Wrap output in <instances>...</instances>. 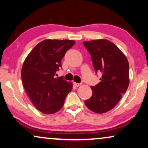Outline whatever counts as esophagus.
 Returning <instances> with one entry per match:
<instances>
[{"mask_svg":"<svg viewBox=\"0 0 148 148\" xmlns=\"http://www.w3.org/2000/svg\"><path fill=\"white\" fill-rule=\"evenodd\" d=\"M73 84H74L75 86L76 87H79V86H80L81 85H82V84H81V83H75V82H74Z\"/></svg>","mask_w":148,"mask_h":148,"instance_id":"34e87169","label":"esophagus"}]
</instances>
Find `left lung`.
I'll use <instances>...</instances> for the list:
<instances>
[{
    "label": "left lung",
    "mask_w": 148,
    "mask_h": 148,
    "mask_svg": "<svg viewBox=\"0 0 148 148\" xmlns=\"http://www.w3.org/2000/svg\"><path fill=\"white\" fill-rule=\"evenodd\" d=\"M92 58L95 72L102 73L100 82L92 86V96L85 101L96 113L112 109L126 92L129 84V65L120 49L109 40L101 39L83 42Z\"/></svg>",
    "instance_id": "left-lung-1"
}]
</instances>
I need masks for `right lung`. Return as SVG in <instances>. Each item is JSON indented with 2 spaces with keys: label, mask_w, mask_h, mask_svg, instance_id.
Returning <instances> with one entry per match:
<instances>
[{
  "label": "right lung",
  "mask_w": 148,
  "mask_h": 148,
  "mask_svg": "<svg viewBox=\"0 0 148 148\" xmlns=\"http://www.w3.org/2000/svg\"><path fill=\"white\" fill-rule=\"evenodd\" d=\"M74 40H45L28 54L21 69V79L26 93L38 110L53 114L63 106L73 84L62 77L55 78L61 60Z\"/></svg>",
  "instance_id": "1"
}]
</instances>
